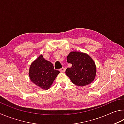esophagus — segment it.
Wrapping results in <instances>:
<instances>
[{"instance_id":"obj_1","label":"esophagus","mask_w":124,"mask_h":124,"mask_svg":"<svg viewBox=\"0 0 124 124\" xmlns=\"http://www.w3.org/2000/svg\"><path fill=\"white\" fill-rule=\"evenodd\" d=\"M59 71H60V72H64L65 71V69L64 68H62V69H60Z\"/></svg>"}]
</instances>
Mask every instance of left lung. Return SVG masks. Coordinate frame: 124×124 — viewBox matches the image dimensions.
Returning a JSON list of instances; mask_svg holds the SVG:
<instances>
[{
    "label": "left lung",
    "mask_w": 124,
    "mask_h": 124,
    "mask_svg": "<svg viewBox=\"0 0 124 124\" xmlns=\"http://www.w3.org/2000/svg\"><path fill=\"white\" fill-rule=\"evenodd\" d=\"M71 68L66 69L65 73L73 84L84 86L94 81L96 73V67L94 61L87 54L71 52L67 57Z\"/></svg>",
    "instance_id": "8db88e82"
}]
</instances>
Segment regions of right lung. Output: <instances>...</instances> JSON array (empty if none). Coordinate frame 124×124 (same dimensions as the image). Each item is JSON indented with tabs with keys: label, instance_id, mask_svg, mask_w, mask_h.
I'll use <instances>...</instances> for the list:
<instances>
[{
	"label": "right lung",
	"instance_id": "1",
	"mask_svg": "<svg viewBox=\"0 0 124 124\" xmlns=\"http://www.w3.org/2000/svg\"><path fill=\"white\" fill-rule=\"evenodd\" d=\"M60 73L54 70L51 62L45 60L41 55L31 63L29 69V77L32 83L43 89H48Z\"/></svg>",
	"mask_w": 124,
	"mask_h": 124
}]
</instances>
